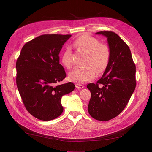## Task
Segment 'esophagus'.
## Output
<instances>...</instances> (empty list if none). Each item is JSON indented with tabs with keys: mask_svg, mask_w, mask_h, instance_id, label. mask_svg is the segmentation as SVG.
<instances>
[{
	"mask_svg": "<svg viewBox=\"0 0 152 152\" xmlns=\"http://www.w3.org/2000/svg\"><path fill=\"white\" fill-rule=\"evenodd\" d=\"M75 86H76V88H77V89H83L84 87V86L83 85L79 84H76Z\"/></svg>",
	"mask_w": 152,
	"mask_h": 152,
	"instance_id": "34e87169",
	"label": "esophagus"
}]
</instances>
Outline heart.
<instances>
[{
	"mask_svg": "<svg viewBox=\"0 0 152 152\" xmlns=\"http://www.w3.org/2000/svg\"><path fill=\"white\" fill-rule=\"evenodd\" d=\"M75 45L89 54L87 59L86 67H76L68 75L70 81L81 84L91 81L96 75L104 71L108 65L110 50L106 44H100L97 39L91 36L84 34L79 36L75 41ZM63 65L70 68L73 65V59L71 48L67 47L61 56Z\"/></svg>",
	"mask_w": 152,
	"mask_h": 152,
	"instance_id": "heart-1",
	"label": "heart"
}]
</instances>
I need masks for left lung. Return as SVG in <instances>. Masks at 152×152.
Wrapping results in <instances>:
<instances>
[{"label":"left lung","instance_id":"8db88e82","mask_svg":"<svg viewBox=\"0 0 152 152\" xmlns=\"http://www.w3.org/2000/svg\"><path fill=\"white\" fill-rule=\"evenodd\" d=\"M96 34L107 38L110 57L102 77L87 86L91 93L88 111L93 118L107 121L121 113L133 94L135 65L128 45L117 34L108 31Z\"/></svg>","mask_w":152,"mask_h":152}]
</instances>
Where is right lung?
Wrapping results in <instances>:
<instances>
[{
	"label": "right lung",
	"instance_id": "add662e5",
	"mask_svg": "<svg viewBox=\"0 0 152 152\" xmlns=\"http://www.w3.org/2000/svg\"><path fill=\"white\" fill-rule=\"evenodd\" d=\"M70 34H44L26 42L16 63V82L25 108L34 117L50 121L63 112V95L74 91L71 82L56 85L66 77L59 53Z\"/></svg>",
	"mask_w": 152,
	"mask_h": 152
}]
</instances>
